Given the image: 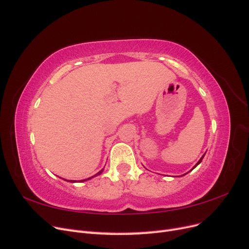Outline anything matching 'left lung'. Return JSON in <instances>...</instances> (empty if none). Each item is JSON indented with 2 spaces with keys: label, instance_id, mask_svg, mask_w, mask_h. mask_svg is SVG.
Here are the masks:
<instances>
[{
  "label": "left lung",
  "instance_id": "1",
  "mask_svg": "<svg viewBox=\"0 0 249 249\" xmlns=\"http://www.w3.org/2000/svg\"><path fill=\"white\" fill-rule=\"evenodd\" d=\"M205 155H206V154H203V155H202V157L200 158V159H199V161H198V162H197L196 164H195V165H194V167H193V168H192L191 170H193V169H194L195 167H196V166H197V165H198V164H200V162L202 161V159H203V157H205ZM191 170H190V171H191ZM185 175H186V173H185ZM185 175H183V176H185Z\"/></svg>",
  "mask_w": 249,
  "mask_h": 249
}]
</instances>
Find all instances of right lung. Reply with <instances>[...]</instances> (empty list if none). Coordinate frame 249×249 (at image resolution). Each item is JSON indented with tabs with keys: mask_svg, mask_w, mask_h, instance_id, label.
<instances>
[{
	"mask_svg": "<svg viewBox=\"0 0 249 249\" xmlns=\"http://www.w3.org/2000/svg\"><path fill=\"white\" fill-rule=\"evenodd\" d=\"M103 170H104V168L101 170V171H99V172H97L96 173V175H94L93 177H91V178H85V179H81L80 180V182L79 183H82V182H85V180H88V179H91L92 178H94V177H96V176H100L101 175V173L103 172ZM64 180H66V182H70V183H76L77 182V180H72V179H65V178H63Z\"/></svg>",
	"mask_w": 249,
	"mask_h": 249,
	"instance_id": "add662e5",
	"label": "right lung"
}]
</instances>
